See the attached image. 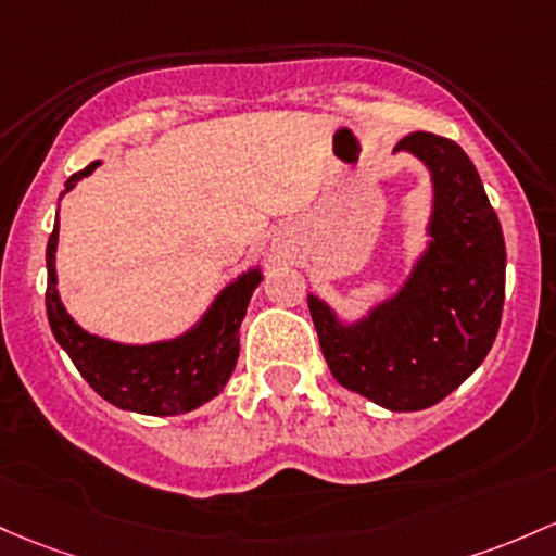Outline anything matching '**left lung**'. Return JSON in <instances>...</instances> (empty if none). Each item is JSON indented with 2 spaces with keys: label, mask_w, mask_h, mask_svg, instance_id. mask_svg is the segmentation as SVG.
<instances>
[{
  "label": "left lung",
  "mask_w": 556,
  "mask_h": 556,
  "mask_svg": "<svg viewBox=\"0 0 556 556\" xmlns=\"http://www.w3.org/2000/svg\"><path fill=\"white\" fill-rule=\"evenodd\" d=\"M393 152L425 163L427 242L401 288L358 319L308 292L327 367L340 386L390 412H419L483 364L504 308L506 248L478 168L446 137L414 131Z\"/></svg>",
  "instance_id": "obj_1"
}]
</instances>
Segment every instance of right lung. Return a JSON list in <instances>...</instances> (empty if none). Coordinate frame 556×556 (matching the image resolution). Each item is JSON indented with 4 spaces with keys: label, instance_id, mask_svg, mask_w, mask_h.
<instances>
[{
    "label": "right lung",
    "instance_id": "1",
    "mask_svg": "<svg viewBox=\"0 0 556 556\" xmlns=\"http://www.w3.org/2000/svg\"><path fill=\"white\" fill-rule=\"evenodd\" d=\"M100 161L73 174L65 181L71 192L84 176L94 174ZM60 194V198H63ZM60 218L47 242V319L60 348L71 356L84 380L108 404L124 412L150 414V417H176L208 404L229 382L240 356V325L253 290L258 288L264 271L250 266L227 288L218 290L205 314L176 338L155 343H118L87 332L65 311L58 292V253Z\"/></svg>",
    "mask_w": 556,
    "mask_h": 556
}]
</instances>
